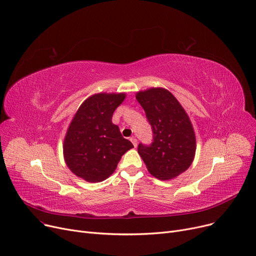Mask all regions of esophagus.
I'll return each mask as SVG.
<instances>
[{
    "mask_svg": "<svg viewBox=\"0 0 256 256\" xmlns=\"http://www.w3.org/2000/svg\"><path fill=\"white\" fill-rule=\"evenodd\" d=\"M130 140H131V142L133 144V146H134V147L136 148V146H138V140H136V138H131Z\"/></svg>",
    "mask_w": 256,
    "mask_h": 256,
    "instance_id": "obj_1",
    "label": "esophagus"
}]
</instances>
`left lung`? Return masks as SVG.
<instances>
[{
  "label": "left lung",
  "mask_w": 256,
  "mask_h": 256,
  "mask_svg": "<svg viewBox=\"0 0 256 256\" xmlns=\"http://www.w3.org/2000/svg\"><path fill=\"white\" fill-rule=\"evenodd\" d=\"M151 125L150 144H138V154L154 177L168 180L184 173L196 152V138L190 120L175 96L164 88L136 94Z\"/></svg>",
  "instance_id": "obj_1"
}]
</instances>
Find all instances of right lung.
Segmentation results:
<instances>
[{
	"instance_id": "1",
	"label": "right lung",
	"mask_w": 256,
	"mask_h": 256,
	"mask_svg": "<svg viewBox=\"0 0 256 256\" xmlns=\"http://www.w3.org/2000/svg\"><path fill=\"white\" fill-rule=\"evenodd\" d=\"M125 96V94H94L79 107L64 144L66 162L76 176L88 182L103 181L114 172L122 155L133 148L112 122Z\"/></svg>"
}]
</instances>
